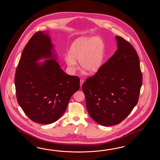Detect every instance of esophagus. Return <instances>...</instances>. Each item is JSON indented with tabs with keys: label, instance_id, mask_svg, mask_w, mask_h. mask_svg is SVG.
<instances>
[{
	"label": "esophagus",
	"instance_id": "34e87169",
	"mask_svg": "<svg viewBox=\"0 0 160 160\" xmlns=\"http://www.w3.org/2000/svg\"><path fill=\"white\" fill-rule=\"evenodd\" d=\"M83 82H84V81H83V79H81V80H80V86H81V88L82 87V84L83 83Z\"/></svg>",
	"mask_w": 160,
	"mask_h": 160
}]
</instances>
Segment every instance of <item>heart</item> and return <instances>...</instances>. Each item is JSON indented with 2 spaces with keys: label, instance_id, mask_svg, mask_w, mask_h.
Listing matches in <instances>:
<instances>
[{
  "label": "heart",
  "instance_id": "obj_1",
  "mask_svg": "<svg viewBox=\"0 0 160 160\" xmlns=\"http://www.w3.org/2000/svg\"><path fill=\"white\" fill-rule=\"evenodd\" d=\"M65 61L72 72L77 68L79 61L83 70L88 72L97 71L102 65L103 58V45L97 37H91L75 42L72 44Z\"/></svg>",
  "mask_w": 160,
  "mask_h": 160
}]
</instances>
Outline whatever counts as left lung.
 I'll return each instance as SVG.
<instances>
[{"label": "left lung", "mask_w": 160, "mask_h": 160, "mask_svg": "<svg viewBox=\"0 0 160 160\" xmlns=\"http://www.w3.org/2000/svg\"><path fill=\"white\" fill-rule=\"evenodd\" d=\"M118 48L82 88L90 116L102 126L116 125L132 112L142 83L139 59L133 46L116 36Z\"/></svg>", "instance_id": "8db88e82"}]
</instances>
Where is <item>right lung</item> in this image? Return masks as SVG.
<instances>
[{
  "label": "right lung",
  "instance_id": "add662e5",
  "mask_svg": "<svg viewBox=\"0 0 160 160\" xmlns=\"http://www.w3.org/2000/svg\"><path fill=\"white\" fill-rule=\"evenodd\" d=\"M48 31L31 38L21 55L15 85L18 102L34 122L50 124L61 117L80 88L77 76L66 74L56 60ZM42 58L43 63L37 62Z\"/></svg>",
  "mask_w": 160,
  "mask_h": 160
}]
</instances>
